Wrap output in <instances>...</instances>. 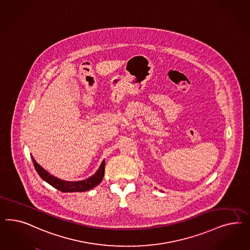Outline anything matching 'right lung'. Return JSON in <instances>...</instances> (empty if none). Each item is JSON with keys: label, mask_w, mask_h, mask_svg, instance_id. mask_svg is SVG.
Listing matches in <instances>:
<instances>
[{"label": "right lung", "mask_w": 250, "mask_h": 250, "mask_svg": "<svg viewBox=\"0 0 250 250\" xmlns=\"http://www.w3.org/2000/svg\"><path fill=\"white\" fill-rule=\"evenodd\" d=\"M32 160H33V164H34V167H35L38 175L45 182L50 184L51 186H53L54 188L63 191V192H73V191L82 192V191L89 190V189L96 187L99 183L103 181V178L104 175V166H105L104 160L102 162L101 166L95 174L91 176V178H89L85 181H81V182H66V181L60 180L52 175L49 174L47 171H45L42 167L38 165V163L36 162V160L33 158H32Z\"/></svg>", "instance_id": "obj_1"}]
</instances>
